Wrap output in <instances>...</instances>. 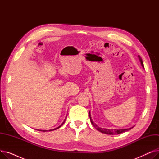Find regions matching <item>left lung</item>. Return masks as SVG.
Segmentation results:
<instances>
[{"label":"left lung","mask_w":159,"mask_h":159,"mask_svg":"<svg viewBox=\"0 0 159 159\" xmlns=\"http://www.w3.org/2000/svg\"><path fill=\"white\" fill-rule=\"evenodd\" d=\"M139 57V60L140 61V64L142 65V66L144 68V64H143V60H142L141 57H140V55L138 56ZM89 118H90V120H91V124H92L93 126L98 130L100 132H101L102 133H105V134H107V135H118V134H120V133H122L123 132H125V131H127L129 129H131L132 128H128V129H106V128H100L98 127L97 125L92 120V119H91V114H90V111L89 112Z\"/></svg>","instance_id":"left-lung-1"}]
</instances>
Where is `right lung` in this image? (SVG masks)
<instances>
[{
  "instance_id": "add662e5",
  "label": "right lung",
  "mask_w": 159,
  "mask_h": 159,
  "mask_svg": "<svg viewBox=\"0 0 159 159\" xmlns=\"http://www.w3.org/2000/svg\"><path fill=\"white\" fill-rule=\"evenodd\" d=\"M66 117H67V116H66ZM66 119H64V122H62V124L61 125V126H58V127H57V128H55V129H50V130H49V131H53V130H55V129H58V128H59L61 126H62V125L64 123V122H65V120H66ZM37 130H38V131H46L47 130H41V129H37Z\"/></svg>"
}]
</instances>
